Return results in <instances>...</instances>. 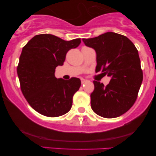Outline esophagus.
Listing matches in <instances>:
<instances>
[{
	"label": "esophagus",
	"mask_w": 156,
	"mask_h": 156,
	"mask_svg": "<svg viewBox=\"0 0 156 156\" xmlns=\"http://www.w3.org/2000/svg\"><path fill=\"white\" fill-rule=\"evenodd\" d=\"M81 82H82V84H84V82H87V80H84V79L82 78V79H81Z\"/></svg>",
	"instance_id": "esophagus-1"
}]
</instances>
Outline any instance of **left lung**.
<instances>
[{
    "label": "left lung",
    "instance_id": "8db88e82",
    "mask_svg": "<svg viewBox=\"0 0 156 156\" xmlns=\"http://www.w3.org/2000/svg\"><path fill=\"white\" fill-rule=\"evenodd\" d=\"M85 45L97 53L96 72L110 76L109 84L94 81L91 106L104 118H116L129 111L135 103L143 81L137 49L129 38L107 32L98 37L83 38Z\"/></svg>",
    "mask_w": 156,
    "mask_h": 156
}]
</instances>
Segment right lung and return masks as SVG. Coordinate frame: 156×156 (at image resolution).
Wrapping results in <instances>:
<instances>
[{
  "instance_id": "1",
  "label": "right lung",
  "mask_w": 156,
  "mask_h": 156,
  "mask_svg": "<svg viewBox=\"0 0 156 156\" xmlns=\"http://www.w3.org/2000/svg\"><path fill=\"white\" fill-rule=\"evenodd\" d=\"M81 43L80 38L66 41L51 34L34 36L23 47L17 72L21 91L31 107L40 114L57 117L71 109L73 96L81 81L55 76L67 52Z\"/></svg>"
}]
</instances>
